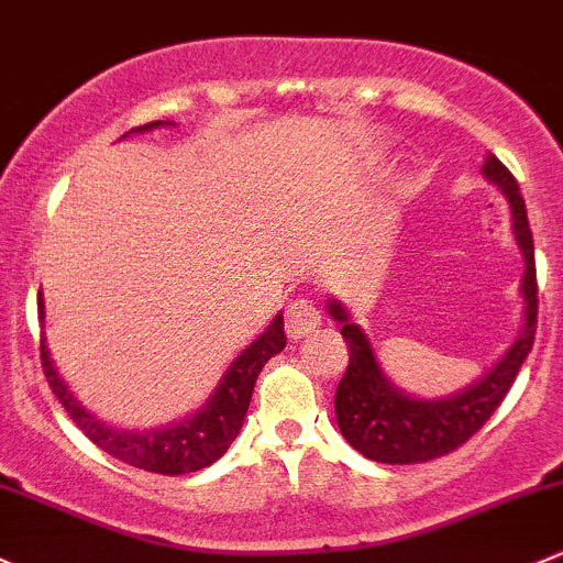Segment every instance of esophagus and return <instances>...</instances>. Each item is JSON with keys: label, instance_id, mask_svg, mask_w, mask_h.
<instances>
[{"label": "esophagus", "instance_id": "1", "mask_svg": "<svg viewBox=\"0 0 563 563\" xmlns=\"http://www.w3.org/2000/svg\"><path fill=\"white\" fill-rule=\"evenodd\" d=\"M322 324V314L309 298H292L287 303V335L292 341L314 333Z\"/></svg>", "mask_w": 563, "mask_h": 563}]
</instances>
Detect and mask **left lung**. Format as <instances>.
Segmentation results:
<instances>
[{"instance_id":"8db88e82","label":"left lung","mask_w":563,"mask_h":563,"mask_svg":"<svg viewBox=\"0 0 563 563\" xmlns=\"http://www.w3.org/2000/svg\"><path fill=\"white\" fill-rule=\"evenodd\" d=\"M483 173L501 187L512 211V230L523 249V303L526 324L520 339L509 346L496 368H490L477 385L444 401H417L385 379L366 333L346 320L339 303H330V314L341 322V335L350 346V366L335 390V417L346 442L371 461L379 463H426L466 444L504 401L520 366L534 346L537 333V265L526 202L512 173L488 154Z\"/></svg>"}]
</instances>
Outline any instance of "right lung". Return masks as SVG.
Masks as SVG:
<instances>
[{
    "mask_svg": "<svg viewBox=\"0 0 563 563\" xmlns=\"http://www.w3.org/2000/svg\"><path fill=\"white\" fill-rule=\"evenodd\" d=\"M162 121H152V124L135 126V132H146L152 126H159ZM40 320H43V300H40ZM287 344L284 335V317H276L274 324L249 346L239 361L230 366L224 374L222 385L213 393L211 401L206 409L197 411L189 420L178 422V426L162 428V431H146V433H130V431H115L108 428L106 422L97 420L89 415L73 393L67 390L65 382L54 371L48 350H45V339H40V361H43V374L48 379V387L54 396L59 398L62 407L67 409L69 420L91 439L100 450L108 455L119 457V461L130 463L135 468H146L154 474H189L197 468L211 466L217 457L228 453L233 444L235 433L241 431L243 417H246L249 401H252L254 382H257L260 371L274 355H279Z\"/></svg>",
    "mask_w": 563,
    "mask_h": 563,
    "instance_id": "obj_1",
    "label": "right lung"
}]
</instances>
